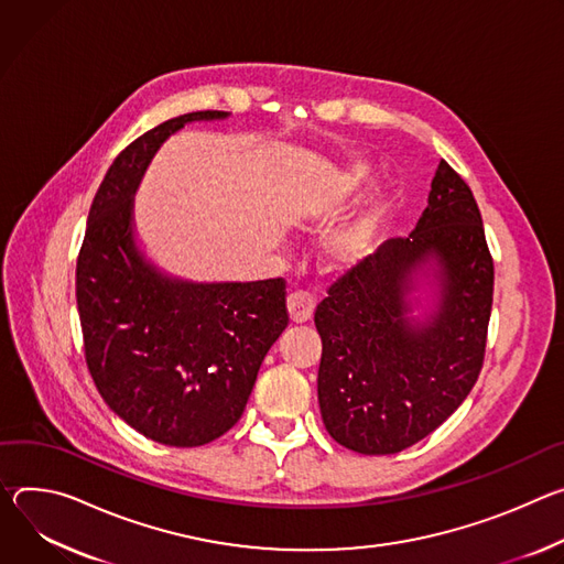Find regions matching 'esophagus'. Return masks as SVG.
Masks as SVG:
<instances>
[{
  "mask_svg": "<svg viewBox=\"0 0 564 564\" xmlns=\"http://www.w3.org/2000/svg\"><path fill=\"white\" fill-rule=\"evenodd\" d=\"M286 308H289L291 323L302 325V323H306L311 316H314L316 300L311 297L308 293H304V291H295V293H291V295L286 297Z\"/></svg>",
  "mask_w": 564,
  "mask_h": 564,
  "instance_id": "obj_1",
  "label": "esophagus"
}]
</instances>
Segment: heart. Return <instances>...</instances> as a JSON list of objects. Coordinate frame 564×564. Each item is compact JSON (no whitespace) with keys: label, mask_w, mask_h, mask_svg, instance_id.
<instances>
[{"label":"heart","mask_w":564,"mask_h":564,"mask_svg":"<svg viewBox=\"0 0 564 564\" xmlns=\"http://www.w3.org/2000/svg\"><path fill=\"white\" fill-rule=\"evenodd\" d=\"M362 176H365V165L360 163L351 165L347 170V185L356 187L362 181ZM377 232H379V213L373 208H365L362 213L343 221L327 235L325 250L329 260L338 267L356 264L369 253L373 239H377Z\"/></svg>","instance_id":"b5f03b06"}]
</instances>
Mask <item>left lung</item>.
Returning a JSON list of instances; mask_svg holds the SVG:
<instances>
[{
	"instance_id": "obj_1",
	"label": "left lung",
	"mask_w": 564,
	"mask_h": 564,
	"mask_svg": "<svg viewBox=\"0 0 564 564\" xmlns=\"http://www.w3.org/2000/svg\"><path fill=\"white\" fill-rule=\"evenodd\" d=\"M435 267L441 295L411 318L413 273ZM492 258L468 183L442 159L410 237L386 241L329 286L318 401L327 432L360 455H394L440 427L473 390L486 351Z\"/></svg>"
}]
</instances>
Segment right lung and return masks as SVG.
<instances>
[{"mask_svg": "<svg viewBox=\"0 0 564 564\" xmlns=\"http://www.w3.org/2000/svg\"><path fill=\"white\" fill-rule=\"evenodd\" d=\"M170 118L124 148L94 197L76 267V300L91 379L105 403L148 440L195 448L243 414L260 365L289 325L282 278L197 284L163 275L134 243L132 199Z\"/></svg>", "mask_w": 564, "mask_h": 564, "instance_id": "obj_1", "label": "right lung"}]
</instances>
